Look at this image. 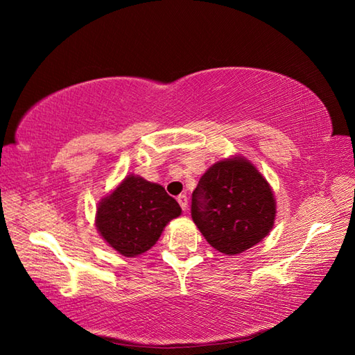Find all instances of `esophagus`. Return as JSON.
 <instances>
[{
  "instance_id": "1",
  "label": "esophagus",
  "mask_w": 355,
  "mask_h": 355,
  "mask_svg": "<svg viewBox=\"0 0 355 355\" xmlns=\"http://www.w3.org/2000/svg\"><path fill=\"white\" fill-rule=\"evenodd\" d=\"M177 201H178V205L182 206V209H183V210H186V209H187V197H186L184 193L178 195V197H177Z\"/></svg>"
}]
</instances>
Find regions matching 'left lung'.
<instances>
[{"mask_svg":"<svg viewBox=\"0 0 355 355\" xmlns=\"http://www.w3.org/2000/svg\"><path fill=\"white\" fill-rule=\"evenodd\" d=\"M192 220L224 254L256 245L273 229L276 200L267 180L244 157L216 162L192 193Z\"/></svg>","mask_w":355,"mask_h":355,"instance_id":"obj_1","label":"left lung"}]
</instances>
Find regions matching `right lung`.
Segmentation results:
<instances>
[{
  "instance_id": "right-lung-1",
  "label": "right lung",
  "mask_w": 355,
  "mask_h": 355,
  "mask_svg": "<svg viewBox=\"0 0 355 355\" xmlns=\"http://www.w3.org/2000/svg\"><path fill=\"white\" fill-rule=\"evenodd\" d=\"M180 214L182 207L163 186L131 173L99 202L96 227L110 247L132 258L149 250Z\"/></svg>"
}]
</instances>
